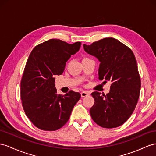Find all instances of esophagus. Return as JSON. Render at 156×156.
Returning a JSON list of instances; mask_svg holds the SVG:
<instances>
[{
	"label": "esophagus",
	"mask_w": 156,
	"mask_h": 156,
	"mask_svg": "<svg viewBox=\"0 0 156 156\" xmlns=\"http://www.w3.org/2000/svg\"><path fill=\"white\" fill-rule=\"evenodd\" d=\"M90 95V93L87 92V91H83L81 92V96L82 98H84V97H86L87 96V95Z\"/></svg>",
	"instance_id": "1"
}]
</instances>
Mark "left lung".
<instances>
[{
	"label": "left lung",
	"instance_id": "1",
	"mask_svg": "<svg viewBox=\"0 0 156 156\" xmlns=\"http://www.w3.org/2000/svg\"><path fill=\"white\" fill-rule=\"evenodd\" d=\"M83 46L86 53L100 62L99 80L111 82L109 94L91 93L95 102L90 110L91 117L103 128L121 126L133 113L140 91V78L134 55L130 48L113 37Z\"/></svg>",
	"mask_w": 156,
	"mask_h": 156
}]
</instances>
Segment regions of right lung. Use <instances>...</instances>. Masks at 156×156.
<instances>
[{
	"label": "right lung",
	"instance_id": "1",
	"mask_svg": "<svg viewBox=\"0 0 156 156\" xmlns=\"http://www.w3.org/2000/svg\"><path fill=\"white\" fill-rule=\"evenodd\" d=\"M80 46V42L69 44L52 39L30 53L21 81V99L26 115L38 129L53 131L61 128L80 98V94L73 91L58 95L55 84V76L62 74L66 62Z\"/></svg>",
	"mask_w": 156,
	"mask_h": 156
}]
</instances>
